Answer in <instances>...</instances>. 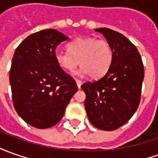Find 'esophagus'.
Listing matches in <instances>:
<instances>
[{
	"mask_svg": "<svg viewBox=\"0 0 158 158\" xmlns=\"http://www.w3.org/2000/svg\"><path fill=\"white\" fill-rule=\"evenodd\" d=\"M76 82H77L78 89H80V88H81V85L82 84V81H81V80H78V79H77V80H76Z\"/></svg>",
	"mask_w": 158,
	"mask_h": 158,
	"instance_id": "obj_1",
	"label": "esophagus"
}]
</instances>
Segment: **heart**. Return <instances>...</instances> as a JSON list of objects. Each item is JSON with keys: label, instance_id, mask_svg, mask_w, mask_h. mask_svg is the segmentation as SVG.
<instances>
[{"label": "heart", "instance_id": "heart-1", "mask_svg": "<svg viewBox=\"0 0 158 158\" xmlns=\"http://www.w3.org/2000/svg\"><path fill=\"white\" fill-rule=\"evenodd\" d=\"M68 50L69 52L56 50V63L67 71H73L80 64L81 67L77 75L99 78L106 74L113 62V50L105 40L78 38L68 44Z\"/></svg>", "mask_w": 158, "mask_h": 158}]
</instances>
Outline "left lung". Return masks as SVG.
Segmentation results:
<instances>
[{
  "label": "left lung",
  "instance_id": "obj_1",
  "mask_svg": "<svg viewBox=\"0 0 158 158\" xmlns=\"http://www.w3.org/2000/svg\"><path fill=\"white\" fill-rule=\"evenodd\" d=\"M110 44L113 62L105 76L81 86L88 118L94 127L114 131L132 117L140 102L143 65L138 49L127 37L109 28H97Z\"/></svg>",
  "mask_w": 158,
  "mask_h": 158
}]
</instances>
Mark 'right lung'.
Returning <instances> with one entry per match:
<instances>
[{
  "label": "right lung",
  "instance_id": "1",
  "mask_svg": "<svg viewBox=\"0 0 158 158\" xmlns=\"http://www.w3.org/2000/svg\"><path fill=\"white\" fill-rule=\"evenodd\" d=\"M68 37L56 29L29 35L15 50L10 69L17 114L31 127L45 129L59 122L77 91L75 80L56 63L55 51Z\"/></svg>",
  "mask_w": 158,
  "mask_h": 158
}]
</instances>
